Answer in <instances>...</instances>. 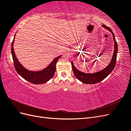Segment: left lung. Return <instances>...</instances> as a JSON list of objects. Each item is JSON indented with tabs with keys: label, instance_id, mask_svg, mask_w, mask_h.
<instances>
[{
	"label": "left lung",
	"instance_id": "8db88e82",
	"mask_svg": "<svg viewBox=\"0 0 131 131\" xmlns=\"http://www.w3.org/2000/svg\"><path fill=\"white\" fill-rule=\"evenodd\" d=\"M103 27H104L105 29L109 30L110 32L112 34L114 42V53H113V57H112V60L110 61L109 64L103 70H101L99 72L94 73H86L81 72L78 70L76 67L74 65V63L72 61V66L73 72L75 76L79 81H80L84 84H97L102 81L103 80L106 78L108 75L112 72V71L115 68V66L116 64V57L117 53L118 51L117 47V43L116 42L115 35L113 32V31L111 30L110 28L106 27V26L103 25L102 26Z\"/></svg>",
	"mask_w": 131,
	"mask_h": 131
}]
</instances>
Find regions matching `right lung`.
Wrapping results in <instances>:
<instances>
[{"label":"right lung","instance_id":"add662e5","mask_svg":"<svg viewBox=\"0 0 131 131\" xmlns=\"http://www.w3.org/2000/svg\"><path fill=\"white\" fill-rule=\"evenodd\" d=\"M15 35L13 42L11 43V54L13 58L15 68L17 73L27 81L35 85L45 84L49 81L53 77L56 69V63L58 59L61 57V55L54 58L49 65L42 70L33 71L27 69L19 62L16 56L14 49Z\"/></svg>","mask_w":131,"mask_h":131}]
</instances>
